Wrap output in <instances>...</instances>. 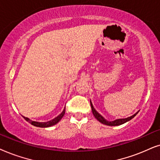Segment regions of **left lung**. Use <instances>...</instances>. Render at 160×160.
<instances>
[{
	"mask_svg": "<svg viewBox=\"0 0 160 160\" xmlns=\"http://www.w3.org/2000/svg\"><path fill=\"white\" fill-rule=\"evenodd\" d=\"M91 102V110H92V112H93V116H94L95 118H97V120L99 121V122H101L102 123H104V124L108 125V126H118V125L123 124V123H126L127 121H128L129 120H131L132 118H133L138 112H137L135 114H134L133 116L128 117V118H121V119H117V120H115L113 121H108L107 120H105V119L103 117L101 116V115H100L99 113H98V112L96 111V110L93 107V105H92V103H91V102Z\"/></svg>",
	"mask_w": 160,
	"mask_h": 160,
	"instance_id": "left-lung-1",
	"label": "left lung"
}]
</instances>
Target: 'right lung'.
<instances>
[{
	"label": "right lung",
	"mask_w": 160,
	"mask_h": 160,
	"mask_svg": "<svg viewBox=\"0 0 160 160\" xmlns=\"http://www.w3.org/2000/svg\"><path fill=\"white\" fill-rule=\"evenodd\" d=\"M65 109H66V107H65L64 109H63V112H61V113L58 116H57L56 118H55L54 119H52V120L48 121V122H37V121H33L30 120L28 118H26V117L23 116V118H24L25 120H26L28 122H29L30 123H31L32 125H33V126H35V127H49L53 126V125L56 124L57 123L60 121L61 119L63 118V116H64L65 111H66Z\"/></svg>",
	"instance_id": "add662e5"
}]
</instances>
